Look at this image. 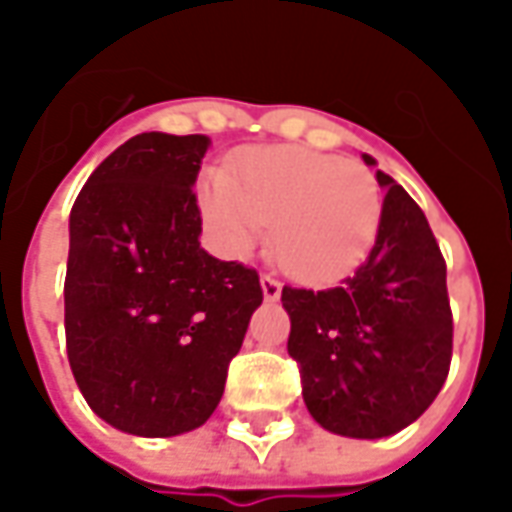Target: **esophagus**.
Listing matches in <instances>:
<instances>
[{"instance_id": "esophagus-1", "label": "esophagus", "mask_w": 512, "mask_h": 512, "mask_svg": "<svg viewBox=\"0 0 512 512\" xmlns=\"http://www.w3.org/2000/svg\"><path fill=\"white\" fill-rule=\"evenodd\" d=\"M260 288H263V300H280V294H283V283L277 280V277H271V274H263L260 277Z\"/></svg>"}]
</instances>
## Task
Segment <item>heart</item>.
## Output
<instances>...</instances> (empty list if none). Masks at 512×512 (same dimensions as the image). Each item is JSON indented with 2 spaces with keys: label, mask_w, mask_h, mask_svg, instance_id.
Returning <instances> with one entry per match:
<instances>
[{
  "label": "heart",
  "mask_w": 512,
  "mask_h": 512,
  "mask_svg": "<svg viewBox=\"0 0 512 512\" xmlns=\"http://www.w3.org/2000/svg\"><path fill=\"white\" fill-rule=\"evenodd\" d=\"M198 207L227 255L249 257L274 229V260L316 285L356 271L373 252L384 218L373 170L291 145L241 156L229 176L207 173Z\"/></svg>",
  "instance_id": "heart-1"
}]
</instances>
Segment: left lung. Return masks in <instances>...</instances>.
Here are the masks:
<instances>
[{
	"mask_svg": "<svg viewBox=\"0 0 512 512\" xmlns=\"http://www.w3.org/2000/svg\"><path fill=\"white\" fill-rule=\"evenodd\" d=\"M367 165L373 156L364 154ZM381 232L370 257L339 288H283L288 356L322 429L378 440L415 423L451 364L446 260L415 198L384 170Z\"/></svg>",
	"mask_w": 512,
	"mask_h": 512,
	"instance_id": "left-lung-1",
	"label": "left lung"
}]
</instances>
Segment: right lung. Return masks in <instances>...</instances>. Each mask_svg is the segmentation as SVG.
I'll return each instance as SVG.
<instances>
[{"label":"right lung","mask_w":512,"mask_h":512,"mask_svg":"<svg viewBox=\"0 0 512 512\" xmlns=\"http://www.w3.org/2000/svg\"><path fill=\"white\" fill-rule=\"evenodd\" d=\"M210 137L137 134L69 215L66 356L109 426L176 437L204 426L263 302L255 269L201 249L193 184Z\"/></svg>","instance_id":"obj_1"}]
</instances>
